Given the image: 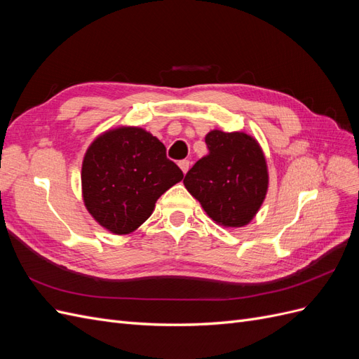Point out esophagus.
<instances>
[{
  "label": "esophagus",
  "mask_w": 359,
  "mask_h": 359,
  "mask_svg": "<svg viewBox=\"0 0 359 359\" xmlns=\"http://www.w3.org/2000/svg\"><path fill=\"white\" fill-rule=\"evenodd\" d=\"M178 165H180V168H181V170H182L184 173H186V172L189 170V168H190V161H189V160H181V161L178 163Z\"/></svg>",
  "instance_id": "34e87169"
}]
</instances>
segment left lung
I'll return each instance as SVG.
<instances>
[{"label":"left lung","mask_w":359,"mask_h":359,"mask_svg":"<svg viewBox=\"0 0 359 359\" xmlns=\"http://www.w3.org/2000/svg\"><path fill=\"white\" fill-rule=\"evenodd\" d=\"M205 142L210 153L186 173L184 186L215 223L245 226L260 208L268 189L262 149L252 136L240 132L212 130Z\"/></svg>","instance_id":"obj_1"}]
</instances>
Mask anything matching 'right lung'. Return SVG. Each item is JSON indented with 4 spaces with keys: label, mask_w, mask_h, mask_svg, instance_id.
I'll return each mask as SVG.
<instances>
[{
    "label": "right lung",
    "mask_w": 359,
    "mask_h": 359,
    "mask_svg": "<svg viewBox=\"0 0 359 359\" xmlns=\"http://www.w3.org/2000/svg\"><path fill=\"white\" fill-rule=\"evenodd\" d=\"M182 177L156 136L137 127L115 128L97 137L85 154V206L106 229L128 233L153 214L157 199Z\"/></svg>",
    "instance_id": "obj_1"
}]
</instances>
